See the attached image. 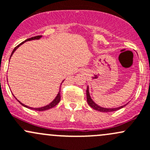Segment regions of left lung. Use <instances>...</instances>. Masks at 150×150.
<instances>
[{"label":"left lung","instance_id":"8db88e82","mask_svg":"<svg viewBox=\"0 0 150 150\" xmlns=\"http://www.w3.org/2000/svg\"><path fill=\"white\" fill-rule=\"evenodd\" d=\"M86 95H87V101H88V105H89L91 108H93V109L96 110V111H100V112H111V111H117V110L121 109V108H124V106H126V105H127V103L125 104V105H121V106L116 107V108H104V107L100 106V105H98V104H96L95 102L93 100V99L91 98V95H90V92H89V87H88V86L87 88V90H86Z\"/></svg>","mask_w":150,"mask_h":150}]
</instances>
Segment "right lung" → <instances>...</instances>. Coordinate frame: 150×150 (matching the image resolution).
<instances>
[{"label":"right lung","instance_id":"1","mask_svg":"<svg viewBox=\"0 0 150 150\" xmlns=\"http://www.w3.org/2000/svg\"><path fill=\"white\" fill-rule=\"evenodd\" d=\"M42 36H37V37H34L29 38V39H26V40H25L24 42H21V44H19V45H18V46L16 47L15 48H14V50H13V52H12L11 54L10 59H11V56L13 55V53H14V52H15L16 50L18 48V47H19L20 46H21V45H23V44L24 43V42H28V41H31V40H35V39H40V38H42ZM64 80H62V83H61V85H62V83H63V82H64ZM60 87H61V86H60ZM14 97H15V96H14ZM60 98H61V96H60V88H59V92H58L57 95L56 97H55V98L54 99V100H53L51 102V103H49L48 105H45V106H43V107H40V108H31V107H29V106H28V105H24V104H23V103H22L21 102H20L19 100H18V99H17L16 98V97H15V98L16 99V100H18V101L19 102V103H21L22 105H23V106H24V107H26V108H31V109H34V110H35V111H46V110H48V109H50V108H53V107H54L55 105H57V104L59 103V102L60 101Z\"/></svg>","mask_w":150,"mask_h":150}]
</instances>
